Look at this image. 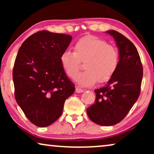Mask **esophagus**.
Segmentation results:
<instances>
[{"mask_svg":"<svg viewBox=\"0 0 154 154\" xmlns=\"http://www.w3.org/2000/svg\"><path fill=\"white\" fill-rule=\"evenodd\" d=\"M84 90H85L82 89V88H79V87L75 88V92H76L77 93H80V92H84Z\"/></svg>","mask_w":154,"mask_h":154,"instance_id":"1","label":"esophagus"}]
</instances>
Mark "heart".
Masks as SVG:
<instances>
[{
    "instance_id": "b5f03b06",
    "label": "heart",
    "mask_w": 154,
    "mask_h": 154,
    "mask_svg": "<svg viewBox=\"0 0 154 154\" xmlns=\"http://www.w3.org/2000/svg\"><path fill=\"white\" fill-rule=\"evenodd\" d=\"M119 50L109 45L104 40L94 35H87L79 40L73 52L65 51L61 54L60 62L66 74L74 79L79 72L80 62H85V72L75 77L79 85L89 87L97 81H108L119 64Z\"/></svg>"
}]
</instances>
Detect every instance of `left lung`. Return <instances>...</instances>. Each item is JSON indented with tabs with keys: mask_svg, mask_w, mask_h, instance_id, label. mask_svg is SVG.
I'll return each mask as SVG.
<instances>
[{
	"mask_svg": "<svg viewBox=\"0 0 154 154\" xmlns=\"http://www.w3.org/2000/svg\"><path fill=\"white\" fill-rule=\"evenodd\" d=\"M112 35L119 48V66L105 86L94 90V103L87 109L88 117L98 125L111 126L126 116L140 96L143 67L134 44L114 30Z\"/></svg>",
	"mask_w": 154,
	"mask_h": 154,
	"instance_id": "1",
	"label": "left lung"
}]
</instances>
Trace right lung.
<instances>
[{
	"mask_svg": "<svg viewBox=\"0 0 154 154\" xmlns=\"http://www.w3.org/2000/svg\"><path fill=\"white\" fill-rule=\"evenodd\" d=\"M72 37L41 31L22 44L14 61L15 100L29 121L38 127L51 125L62 115L74 84L65 73L60 56Z\"/></svg>",
	"mask_w": 154,
	"mask_h": 154,
	"instance_id": "right-lung-1",
	"label": "right lung"
}]
</instances>
